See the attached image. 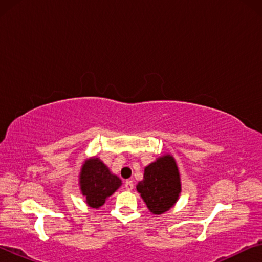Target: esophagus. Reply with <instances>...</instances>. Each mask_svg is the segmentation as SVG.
<instances>
[{
    "instance_id": "obj_1",
    "label": "esophagus",
    "mask_w": 262,
    "mask_h": 262,
    "mask_svg": "<svg viewBox=\"0 0 262 262\" xmlns=\"http://www.w3.org/2000/svg\"><path fill=\"white\" fill-rule=\"evenodd\" d=\"M125 188L127 190H132L133 188H134V184H133L132 180H127L125 183Z\"/></svg>"
}]
</instances>
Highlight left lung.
Here are the masks:
<instances>
[{
	"label": "left lung",
	"instance_id": "obj_1",
	"mask_svg": "<svg viewBox=\"0 0 262 262\" xmlns=\"http://www.w3.org/2000/svg\"><path fill=\"white\" fill-rule=\"evenodd\" d=\"M150 212L164 214L173 207L181 193L179 168L174 157L164 154L144 167L143 180L136 185Z\"/></svg>",
	"mask_w": 262,
	"mask_h": 262
}]
</instances>
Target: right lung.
<instances>
[{"label": "right lung", "mask_w": 262, "mask_h": 262, "mask_svg": "<svg viewBox=\"0 0 262 262\" xmlns=\"http://www.w3.org/2000/svg\"><path fill=\"white\" fill-rule=\"evenodd\" d=\"M79 189L89 207L98 209L122 185L121 179L110 171L98 157L86 158L79 171Z\"/></svg>", "instance_id": "right-lung-1"}]
</instances>
